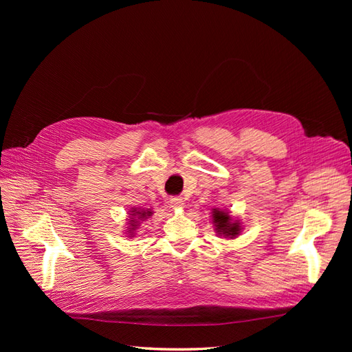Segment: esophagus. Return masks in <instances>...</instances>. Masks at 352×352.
<instances>
[{
	"instance_id": "esophagus-1",
	"label": "esophagus",
	"mask_w": 352,
	"mask_h": 352,
	"mask_svg": "<svg viewBox=\"0 0 352 352\" xmlns=\"http://www.w3.org/2000/svg\"><path fill=\"white\" fill-rule=\"evenodd\" d=\"M170 207L172 208H182L184 207V199L182 198H179V197H175V198H170Z\"/></svg>"
}]
</instances>
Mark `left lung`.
Wrapping results in <instances>:
<instances>
[{
	"label": "left lung",
	"instance_id": "obj_1",
	"mask_svg": "<svg viewBox=\"0 0 352 352\" xmlns=\"http://www.w3.org/2000/svg\"><path fill=\"white\" fill-rule=\"evenodd\" d=\"M212 221L216 223V230L219 232V235H225V236H230V238L239 235V232H241L239 223L232 221L228 212L214 210L212 211Z\"/></svg>",
	"mask_w": 352,
	"mask_h": 352
}]
</instances>
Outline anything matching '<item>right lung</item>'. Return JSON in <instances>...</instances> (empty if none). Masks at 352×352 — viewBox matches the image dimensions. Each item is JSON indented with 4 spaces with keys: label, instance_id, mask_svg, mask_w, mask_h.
<instances>
[{
    "label": "right lung",
    "instance_id": "1",
    "mask_svg": "<svg viewBox=\"0 0 352 352\" xmlns=\"http://www.w3.org/2000/svg\"><path fill=\"white\" fill-rule=\"evenodd\" d=\"M151 214H153V211H138V210H133V214H132V216H136V219L142 220V219L150 217ZM131 226H132V228H129V229H131V232H132V230H135V228L138 226L135 219H132V220H131Z\"/></svg>",
    "mask_w": 352,
    "mask_h": 352
}]
</instances>
